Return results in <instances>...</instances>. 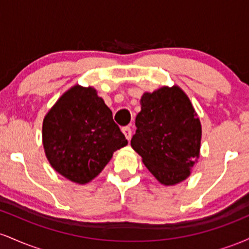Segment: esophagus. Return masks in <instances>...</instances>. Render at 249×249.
Listing matches in <instances>:
<instances>
[{
	"label": "esophagus",
	"mask_w": 249,
	"mask_h": 249,
	"mask_svg": "<svg viewBox=\"0 0 249 249\" xmlns=\"http://www.w3.org/2000/svg\"><path fill=\"white\" fill-rule=\"evenodd\" d=\"M122 131H123V133H124V136L126 137L127 141H130L131 137H132V130H131V127L130 126H124L122 128Z\"/></svg>",
	"instance_id": "1"
}]
</instances>
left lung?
Instances as JSON below:
<instances>
[{
	"label": "left lung",
	"instance_id": "8db88e82",
	"mask_svg": "<svg viewBox=\"0 0 249 249\" xmlns=\"http://www.w3.org/2000/svg\"><path fill=\"white\" fill-rule=\"evenodd\" d=\"M141 105L131 146L158 181L178 184L199 158L201 125L196 111L178 87L144 93Z\"/></svg>",
	"mask_w": 249,
	"mask_h": 249
}]
</instances>
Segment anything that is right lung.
<instances>
[{"label":"right lung","instance_id":"obj_1","mask_svg":"<svg viewBox=\"0 0 249 249\" xmlns=\"http://www.w3.org/2000/svg\"><path fill=\"white\" fill-rule=\"evenodd\" d=\"M127 144L112 111L93 88L75 85L43 121V146L51 166L77 184L102 172L115 151Z\"/></svg>","mask_w":249,"mask_h":249}]
</instances>
